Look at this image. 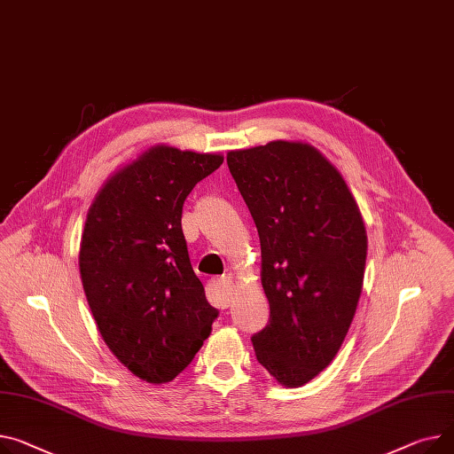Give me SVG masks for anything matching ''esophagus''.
<instances>
[{
    "label": "esophagus",
    "instance_id": "34e87169",
    "mask_svg": "<svg viewBox=\"0 0 454 454\" xmlns=\"http://www.w3.org/2000/svg\"><path fill=\"white\" fill-rule=\"evenodd\" d=\"M233 290H235V285L230 278H221V279L211 281V285H209L211 303H214L219 309L230 307L231 297H233Z\"/></svg>",
    "mask_w": 454,
    "mask_h": 454
}]
</instances>
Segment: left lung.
Wrapping results in <instances>:
<instances>
[{"instance_id": "obj_1", "label": "left lung", "mask_w": 454, "mask_h": 454, "mask_svg": "<svg viewBox=\"0 0 454 454\" xmlns=\"http://www.w3.org/2000/svg\"><path fill=\"white\" fill-rule=\"evenodd\" d=\"M226 162L261 240L268 325L259 364L301 387L341 348L364 288L367 230L341 173L307 142L228 151Z\"/></svg>"}]
</instances>
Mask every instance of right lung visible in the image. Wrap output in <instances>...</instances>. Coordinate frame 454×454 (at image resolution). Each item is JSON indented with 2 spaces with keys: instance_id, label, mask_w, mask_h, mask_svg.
I'll list each match as a JSON object with an SVG mask.
<instances>
[{
  "instance_id": "obj_1",
  "label": "right lung",
  "mask_w": 454,
  "mask_h": 454,
  "mask_svg": "<svg viewBox=\"0 0 454 454\" xmlns=\"http://www.w3.org/2000/svg\"><path fill=\"white\" fill-rule=\"evenodd\" d=\"M224 157L157 144L116 169L87 211L80 278L100 334L137 378L168 383L209 336L217 309L190 262L183 204Z\"/></svg>"
}]
</instances>
